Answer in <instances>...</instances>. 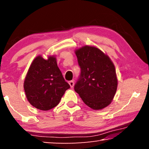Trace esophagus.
<instances>
[{
  "instance_id": "34e87169",
  "label": "esophagus",
  "mask_w": 149,
  "mask_h": 149,
  "mask_svg": "<svg viewBox=\"0 0 149 149\" xmlns=\"http://www.w3.org/2000/svg\"><path fill=\"white\" fill-rule=\"evenodd\" d=\"M68 84H69V85H70V87H71L72 88L74 87V81H70L68 82Z\"/></svg>"
}]
</instances>
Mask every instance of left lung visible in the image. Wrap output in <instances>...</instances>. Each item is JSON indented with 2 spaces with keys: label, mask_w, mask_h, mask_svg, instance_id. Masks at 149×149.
<instances>
[{
  "label": "left lung",
  "mask_w": 149,
  "mask_h": 149,
  "mask_svg": "<svg viewBox=\"0 0 149 149\" xmlns=\"http://www.w3.org/2000/svg\"><path fill=\"white\" fill-rule=\"evenodd\" d=\"M81 68L75 91L93 110L109 105L117 90L114 65L108 56L95 47L84 46L75 50Z\"/></svg>",
  "instance_id": "8db88e82"
}]
</instances>
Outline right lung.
<instances>
[{
  "label": "right lung",
  "mask_w": 149,
  "mask_h": 149,
  "mask_svg": "<svg viewBox=\"0 0 149 149\" xmlns=\"http://www.w3.org/2000/svg\"><path fill=\"white\" fill-rule=\"evenodd\" d=\"M70 87L53 56H49L47 60L41 56L35 58L24 84L29 102L37 109L45 111L56 107Z\"/></svg>",
  "instance_id": "obj_1"
}]
</instances>
